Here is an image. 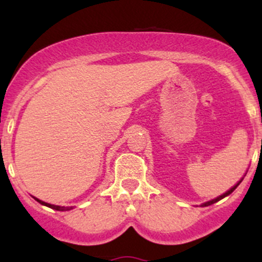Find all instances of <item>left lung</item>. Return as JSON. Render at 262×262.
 <instances>
[{"label": "left lung", "mask_w": 262, "mask_h": 262, "mask_svg": "<svg viewBox=\"0 0 262 262\" xmlns=\"http://www.w3.org/2000/svg\"><path fill=\"white\" fill-rule=\"evenodd\" d=\"M240 182H242V181H240ZM240 182H239V183H240ZM239 183H237V185H235V186H234V187H231V188H230V189H229V191H228V192H225V193H224V194H222V196H219V197H217V198H215V200H212V201H209V202H206V203H203V204H202V206H203V207H206V206H210V204H213V203L218 202V201H221V200H222V198H224V197L229 196V194L231 193V192H233V191H234V189H235V188L237 187V186H239Z\"/></svg>", "instance_id": "8db88e82"}]
</instances>
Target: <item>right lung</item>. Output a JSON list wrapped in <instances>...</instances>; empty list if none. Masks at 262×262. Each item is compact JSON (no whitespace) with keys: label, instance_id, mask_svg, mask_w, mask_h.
<instances>
[{"label":"right lung","instance_id":"right-lung-1","mask_svg":"<svg viewBox=\"0 0 262 262\" xmlns=\"http://www.w3.org/2000/svg\"><path fill=\"white\" fill-rule=\"evenodd\" d=\"M35 201H38V202L40 204H43V206H47V207H49V208L55 209V210H70V209H73V207H60V206H54V204L45 203V202H43V201L38 200V198H35Z\"/></svg>","mask_w":262,"mask_h":262}]
</instances>
